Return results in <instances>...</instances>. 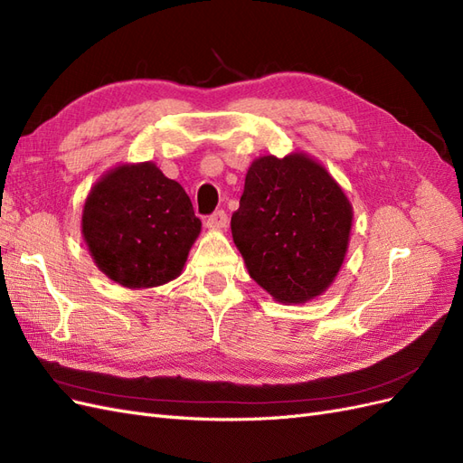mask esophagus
<instances>
[{
    "instance_id": "obj_1",
    "label": "esophagus",
    "mask_w": 463,
    "mask_h": 463,
    "mask_svg": "<svg viewBox=\"0 0 463 463\" xmlns=\"http://www.w3.org/2000/svg\"><path fill=\"white\" fill-rule=\"evenodd\" d=\"M206 226L210 230H226L228 228V214L223 210H218L213 216L206 220Z\"/></svg>"
}]
</instances>
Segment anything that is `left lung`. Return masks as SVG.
Wrapping results in <instances>:
<instances>
[{
  "label": "left lung",
  "mask_w": 463,
  "mask_h": 463,
  "mask_svg": "<svg viewBox=\"0 0 463 463\" xmlns=\"http://www.w3.org/2000/svg\"><path fill=\"white\" fill-rule=\"evenodd\" d=\"M354 223V206L338 181L311 154L296 150L250 162L233 243L249 276L278 303L322 296L338 276Z\"/></svg>",
  "instance_id": "left-lung-1"
}]
</instances>
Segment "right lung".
I'll return each instance as SVG.
<instances>
[{"label": "right lung", "instance_id": "right-lung-1", "mask_svg": "<svg viewBox=\"0 0 463 463\" xmlns=\"http://www.w3.org/2000/svg\"><path fill=\"white\" fill-rule=\"evenodd\" d=\"M80 233L104 276L129 289L172 282L201 233L185 189L154 162L119 164L90 187Z\"/></svg>", "mask_w": 463, "mask_h": 463}]
</instances>
